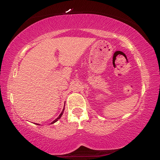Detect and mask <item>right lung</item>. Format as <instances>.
<instances>
[{"label":"right lung","instance_id":"add662e5","mask_svg":"<svg viewBox=\"0 0 160 160\" xmlns=\"http://www.w3.org/2000/svg\"><path fill=\"white\" fill-rule=\"evenodd\" d=\"M64 109H65V108H63V111H62V112L61 113V114H60V115H59V116H58V117L57 118H56V119H55V120H54L53 121H52V122H51V124H52V123H55V122H56V121H57L58 120V119H59V118H60L61 117V116H62V115H63V111H64ZM37 125H38V124H37Z\"/></svg>","mask_w":160,"mask_h":160}]
</instances>
